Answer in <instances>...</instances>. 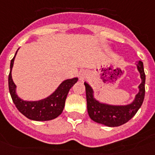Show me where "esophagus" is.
Wrapping results in <instances>:
<instances>
[{"label":"esophagus","instance_id":"34e87169","mask_svg":"<svg viewBox=\"0 0 155 155\" xmlns=\"http://www.w3.org/2000/svg\"><path fill=\"white\" fill-rule=\"evenodd\" d=\"M88 76H89V73L87 72V71H86V70L82 71V72L80 73V78L82 79V80H84V79L87 78Z\"/></svg>","mask_w":155,"mask_h":155}]
</instances>
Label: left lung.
<instances>
[{"label": "left lung", "mask_w": 155, "mask_h": 155, "mask_svg": "<svg viewBox=\"0 0 155 155\" xmlns=\"http://www.w3.org/2000/svg\"><path fill=\"white\" fill-rule=\"evenodd\" d=\"M136 68L140 73L141 83L138 87L139 91L135 95L133 101L127 105H110L98 101L95 98L94 90L92 89L90 84L87 82H84L86 87L87 112L92 120L109 127H116L129 121L136 114L144 101L145 92V74L143 62L138 61Z\"/></svg>", "instance_id": "left-lung-1"}]
</instances>
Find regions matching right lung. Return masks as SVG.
Returning <instances> with one entry per match:
<instances>
[{
    "label": "right lung",
    "mask_w": 155,
    "mask_h": 155,
    "mask_svg": "<svg viewBox=\"0 0 155 155\" xmlns=\"http://www.w3.org/2000/svg\"><path fill=\"white\" fill-rule=\"evenodd\" d=\"M19 50V48H18ZM17 50V51H18ZM17 51L11 61V71L8 78L9 91L12 101L20 113H22L28 119L36 121H45L55 119L59 116L64 110L67 96L68 91L78 78L66 79L61 82L57 89L47 97L38 101H25L18 96L16 92V85L15 84L11 76V71L14 65V61Z\"/></svg>",
    "instance_id": "1"
}]
</instances>
